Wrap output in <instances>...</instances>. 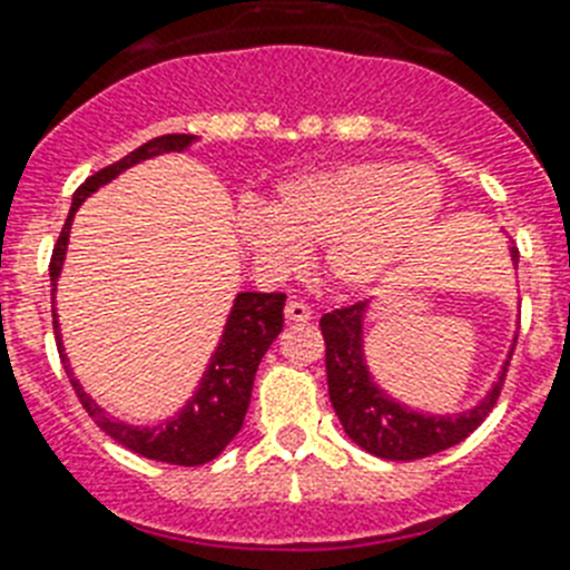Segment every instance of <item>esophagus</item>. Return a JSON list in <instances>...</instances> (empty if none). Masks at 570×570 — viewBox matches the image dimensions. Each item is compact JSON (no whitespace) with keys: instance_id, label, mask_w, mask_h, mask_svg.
I'll use <instances>...</instances> for the list:
<instances>
[{"instance_id":"obj_1","label":"esophagus","mask_w":570,"mask_h":570,"mask_svg":"<svg viewBox=\"0 0 570 570\" xmlns=\"http://www.w3.org/2000/svg\"><path fill=\"white\" fill-rule=\"evenodd\" d=\"M285 317L291 320V323H308V320L314 317L312 305L299 303V299H291L288 305H285Z\"/></svg>"}]
</instances>
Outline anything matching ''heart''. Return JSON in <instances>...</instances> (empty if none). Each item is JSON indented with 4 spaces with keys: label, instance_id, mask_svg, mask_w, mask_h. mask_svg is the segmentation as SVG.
<instances>
[{
    "label": "heart",
    "instance_id": "obj_1",
    "mask_svg": "<svg viewBox=\"0 0 570 570\" xmlns=\"http://www.w3.org/2000/svg\"><path fill=\"white\" fill-rule=\"evenodd\" d=\"M440 204L434 168L366 159L285 183L274 209L244 204L235 227L267 271L288 274L303 267L305 247H323L328 279L358 288L420 242Z\"/></svg>",
    "mask_w": 570,
    "mask_h": 570
}]
</instances>
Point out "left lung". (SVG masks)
Listing matches in <instances>:
<instances>
[{
	"label": "left lung",
	"mask_w": 570,
	"mask_h": 570,
	"mask_svg": "<svg viewBox=\"0 0 570 570\" xmlns=\"http://www.w3.org/2000/svg\"><path fill=\"white\" fill-rule=\"evenodd\" d=\"M515 256L519 250L512 247V258ZM364 312L366 303L358 299L320 317V332L326 341L328 399L352 443L384 460H422L463 443L495 407L510 361L495 387L489 390V396L474 411L460 416L413 413L384 396L366 373L364 346H361Z\"/></svg>",
	"instance_id": "1"
}]
</instances>
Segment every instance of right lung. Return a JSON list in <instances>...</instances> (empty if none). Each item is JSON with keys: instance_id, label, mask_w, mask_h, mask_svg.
Instances as JSON below:
<instances>
[{"instance_id": "obj_1", "label": "right lung", "mask_w": 570, "mask_h": 570, "mask_svg": "<svg viewBox=\"0 0 570 570\" xmlns=\"http://www.w3.org/2000/svg\"><path fill=\"white\" fill-rule=\"evenodd\" d=\"M195 136L189 134H168L157 136L150 142L139 145L136 150H130L127 157H121L119 163L101 168L92 177L81 183V189L75 191L72 209H69V218H66L63 229L58 235V244L51 250L49 262V276H51V296H55V285H58L60 265H63L66 256V242H69V227H72L75 209L87 200V195L105 186L107 180H112L116 174L130 168L139 159L157 157V154H168V150H183L189 148ZM282 308H285V294H256V291H244L238 294L233 305V314L227 320V332L220 337L218 350L212 355V364L206 370L200 387H197L195 399H191L186 407H183L180 416L168 420L166 425L157 428H134L125 425V422L110 420L101 407H98L92 399L81 390V384L75 381L72 370L66 364L63 346H60L58 335V352L60 361H63V370L72 381L75 396L81 399L83 411L92 416L101 431L107 436H112L116 443L130 449L134 454H142L148 460H159V463L171 465H200L209 463L227 449V443L233 440L244 425V416H247V407H250V393H253V379H256V370L265 358L267 346L276 341V335L282 332ZM55 328H58V320H55Z\"/></svg>"}]
</instances>
